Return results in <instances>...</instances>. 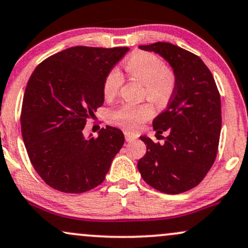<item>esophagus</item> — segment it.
Here are the masks:
<instances>
[{"label": "esophagus", "instance_id": "34e87169", "mask_svg": "<svg viewBox=\"0 0 248 248\" xmlns=\"http://www.w3.org/2000/svg\"><path fill=\"white\" fill-rule=\"evenodd\" d=\"M124 136H125V140L126 141H132V140H135V139L138 138V136L135 135V133L127 132V131H125Z\"/></svg>", "mask_w": 248, "mask_h": 248}]
</instances>
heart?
I'll return each instance as SVG.
<instances>
[{"label": "heart", "mask_w": 248, "mask_h": 248, "mask_svg": "<svg viewBox=\"0 0 248 248\" xmlns=\"http://www.w3.org/2000/svg\"><path fill=\"white\" fill-rule=\"evenodd\" d=\"M127 74L144 83V95L156 106H164L170 101L175 87L173 72L165 67V62L158 55L150 52H137L124 62ZM122 75L117 69L108 73L103 82V94L106 98L117 95L122 84ZM154 115L150 103H123L109 115L110 123L125 131H137L145 122Z\"/></svg>", "instance_id": "b5f03b06"}]
</instances>
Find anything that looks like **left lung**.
Here are the masks:
<instances>
[{"label": "left lung", "instance_id": "8db88e82", "mask_svg": "<svg viewBox=\"0 0 248 248\" xmlns=\"http://www.w3.org/2000/svg\"><path fill=\"white\" fill-rule=\"evenodd\" d=\"M139 48L170 63L175 87L167 109L153 121L156 138L164 132L167 137L164 144L140 137L147 151L138 161V170L161 193H185L204 179L216 159L222 129L219 93L211 72L191 52L161 42Z\"/></svg>", "mask_w": 248, "mask_h": 248}]
</instances>
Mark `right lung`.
Wrapping results in <instances>:
<instances>
[{
	"mask_svg": "<svg viewBox=\"0 0 248 248\" xmlns=\"http://www.w3.org/2000/svg\"><path fill=\"white\" fill-rule=\"evenodd\" d=\"M127 47L75 46L36 67L26 84L20 126L32 166L46 185L62 193L80 194L106 179L124 144L117 127L83 136L86 121L104 102L108 73Z\"/></svg>",
	"mask_w": 248,
	"mask_h": 248,
	"instance_id": "1",
	"label": "right lung"
}]
</instances>
